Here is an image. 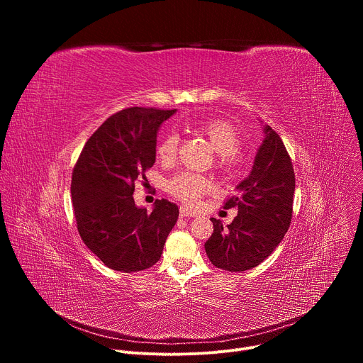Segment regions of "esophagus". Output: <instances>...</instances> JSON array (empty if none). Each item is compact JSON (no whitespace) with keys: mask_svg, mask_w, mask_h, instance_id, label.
<instances>
[{"mask_svg":"<svg viewBox=\"0 0 363 363\" xmlns=\"http://www.w3.org/2000/svg\"><path fill=\"white\" fill-rule=\"evenodd\" d=\"M179 217L181 218H189V217H194V213L186 210L185 206H181V208H179Z\"/></svg>","mask_w":363,"mask_h":363,"instance_id":"esophagus-1","label":"esophagus"}]
</instances>
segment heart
Returning a JSON list of instances; mask_svg holds the SVG:
<instances>
[{"label":"heart","mask_w":363,"mask_h":363,"mask_svg":"<svg viewBox=\"0 0 363 363\" xmlns=\"http://www.w3.org/2000/svg\"><path fill=\"white\" fill-rule=\"evenodd\" d=\"M198 132L203 135L218 153L217 167L223 171H233L238 164V149L241 136L237 128L223 119H205L199 122ZM179 136L175 132L167 133L157 146L158 160L164 164H172L177 158ZM213 189V182L201 174L179 172L167 182V191L188 206H194L198 199Z\"/></svg>","instance_id":"heart-1"}]
</instances>
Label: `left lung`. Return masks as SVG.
Instances as JSON below:
<instances>
[{
	"label": "left lung",
	"instance_id": "8db88e82",
	"mask_svg": "<svg viewBox=\"0 0 363 363\" xmlns=\"http://www.w3.org/2000/svg\"><path fill=\"white\" fill-rule=\"evenodd\" d=\"M264 133L250 175L223 206L237 208V217L225 228L211 218L214 233L205 251L217 269L245 272L263 263L290 227L296 186L293 164L279 133L270 126Z\"/></svg>",
	"mask_w": 363,
	"mask_h": 363
}]
</instances>
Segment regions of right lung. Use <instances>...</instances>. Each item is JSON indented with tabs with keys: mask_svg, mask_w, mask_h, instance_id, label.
<instances>
[{
	"mask_svg": "<svg viewBox=\"0 0 363 363\" xmlns=\"http://www.w3.org/2000/svg\"><path fill=\"white\" fill-rule=\"evenodd\" d=\"M177 111L128 108L112 115L89 138L72 175L77 231L103 264L135 273L161 258L179 210L157 199L152 213L135 205V182L146 179L157 157V132Z\"/></svg>",
	"mask_w": 363,
	"mask_h": 363,
	"instance_id": "add662e5",
	"label": "right lung"
}]
</instances>
